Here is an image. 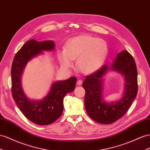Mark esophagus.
<instances>
[{
	"instance_id": "esophagus-1",
	"label": "esophagus",
	"mask_w": 150,
	"mask_h": 150,
	"mask_svg": "<svg viewBox=\"0 0 150 150\" xmlns=\"http://www.w3.org/2000/svg\"><path fill=\"white\" fill-rule=\"evenodd\" d=\"M76 83H77L78 86H81L82 83V80L81 79H79L77 81V82H76Z\"/></svg>"
}]
</instances>
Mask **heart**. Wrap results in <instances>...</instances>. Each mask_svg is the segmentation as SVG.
Wrapping results in <instances>:
<instances>
[{
    "label": "heart",
    "instance_id": "b5f03b06",
    "mask_svg": "<svg viewBox=\"0 0 150 150\" xmlns=\"http://www.w3.org/2000/svg\"><path fill=\"white\" fill-rule=\"evenodd\" d=\"M108 54V46L100 38L87 35L71 38L65 48L58 50L57 57L61 66L70 68L73 60L77 59L76 66L83 74H92L100 68Z\"/></svg>",
    "mask_w": 150,
    "mask_h": 150
}]
</instances>
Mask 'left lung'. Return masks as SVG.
I'll list each match as a JSON object with an SVG mask.
<instances>
[{
    "label": "left lung",
    "instance_id": "1",
    "mask_svg": "<svg viewBox=\"0 0 150 150\" xmlns=\"http://www.w3.org/2000/svg\"><path fill=\"white\" fill-rule=\"evenodd\" d=\"M110 71L123 76L125 87L118 100L106 102L103 98L104 77ZM86 91L84 103L87 114L101 124H111L122 118L130 108L137 93V71L132 56L127 51L118 53L112 63L105 64L94 74L87 76L82 83Z\"/></svg>",
    "mask_w": 150,
    "mask_h": 150
}]
</instances>
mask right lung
<instances>
[{"instance_id":"obj_1","label":"right lung","mask_w":150,"mask_h":150,"mask_svg":"<svg viewBox=\"0 0 150 150\" xmlns=\"http://www.w3.org/2000/svg\"><path fill=\"white\" fill-rule=\"evenodd\" d=\"M55 49L52 40L37 41L32 39L22 46L15 55L11 68L12 95L18 108L26 118L39 125L51 124L59 118L63 111V98L67 93L74 91L76 77L54 82L47 95L39 100L27 97L21 84V77L29 61L44 54V51Z\"/></svg>"}]
</instances>
